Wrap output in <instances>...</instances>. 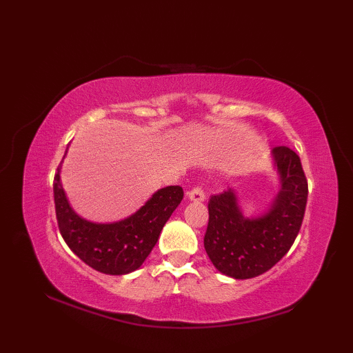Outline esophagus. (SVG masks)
Returning a JSON list of instances; mask_svg holds the SVG:
<instances>
[{
    "mask_svg": "<svg viewBox=\"0 0 353 353\" xmlns=\"http://www.w3.org/2000/svg\"><path fill=\"white\" fill-rule=\"evenodd\" d=\"M188 199L191 201H203L206 199V194L201 186H194V188L188 192Z\"/></svg>",
    "mask_w": 353,
    "mask_h": 353,
    "instance_id": "esophagus-1",
    "label": "esophagus"
}]
</instances>
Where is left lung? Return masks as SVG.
<instances>
[{
  "mask_svg": "<svg viewBox=\"0 0 353 353\" xmlns=\"http://www.w3.org/2000/svg\"><path fill=\"white\" fill-rule=\"evenodd\" d=\"M272 154L281 188L264 215L244 216L234 190L212 196L208 203L205 250L215 268L234 279L256 277L277 264L302 226L308 182L301 157L285 145L274 147Z\"/></svg>",
  "mask_w": 353,
  "mask_h": 353,
  "instance_id": "obj_1",
  "label": "left lung"
}]
</instances>
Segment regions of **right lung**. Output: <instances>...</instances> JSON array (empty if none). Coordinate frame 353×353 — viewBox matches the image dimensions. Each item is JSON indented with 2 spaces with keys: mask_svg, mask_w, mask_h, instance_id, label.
Segmentation results:
<instances>
[{
  "mask_svg": "<svg viewBox=\"0 0 353 353\" xmlns=\"http://www.w3.org/2000/svg\"><path fill=\"white\" fill-rule=\"evenodd\" d=\"M52 190L59 230L65 243L85 264L114 276L132 273L142 265L183 199L182 186H167L156 191L129 219L101 224L81 219L72 211L61 183V165Z\"/></svg>",
  "mask_w": 353,
  "mask_h": 353,
  "instance_id": "1",
  "label": "right lung"
}]
</instances>
